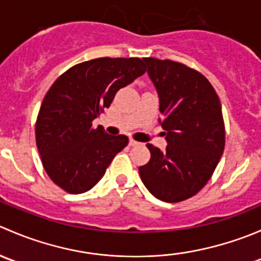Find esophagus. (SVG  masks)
I'll list each match as a JSON object with an SVG mask.
<instances>
[{
	"mask_svg": "<svg viewBox=\"0 0 261 261\" xmlns=\"http://www.w3.org/2000/svg\"><path fill=\"white\" fill-rule=\"evenodd\" d=\"M139 144H140V143L135 141L134 139H130V141H128V145H130V146H136V145H139Z\"/></svg>",
	"mask_w": 261,
	"mask_h": 261,
	"instance_id": "esophagus-1",
	"label": "esophagus"
}]
</instances>
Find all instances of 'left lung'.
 Masks as SVG:
<instances>
[{"instance_id":"left-lung-1","label":"left lung","mask_w":261,"mask_h":261,"mask_svg":"<svg viewBox=\"0 0 261 261\" xmlns=\"http://www.w3.org/2000/svg\"><path fill=\"white\" fill-rule=\"evenodd\" d=\"M159 94L165 151L151 144L149 163L139 168L150 193L169 203L198 193L225 149L221 102L208 80L181 63L144 58Z\"/></svg>"}]
</instances>
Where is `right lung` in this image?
<instances>
[{
  "mask_svg": "<svg viewBox=\"0 0 261 261\" xmlns=\"http://www.w3.org/2000/svg\"><path fill=\"white\" fill-rule=\"evenodd\" d=\"M145 73L140 58H97L63 73L46 92L35 123L36 146L49 178L72 194L98 183L128 143L92 126L118 89Z\"/></svg>",
  "mask_w": 261,
  "mask_h": 261,
  "instance_id": "1",
  "label": "right lung"
}]
</instances>
